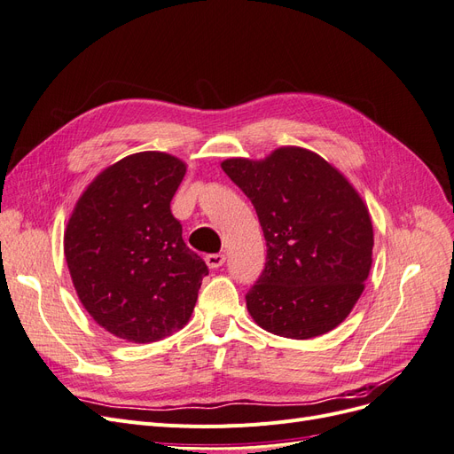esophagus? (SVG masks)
<instances>
[{"mask_svg":"<svg viewBox=\"0 0 454 454\" xmlns=\"http://www.w3.org/2000/svg\"><path fill=\"white\" fill-rule=\"evenodd\" d=\"M223 263H225V255L223 254L206 255V265H208L210 269H219Z\"/></svg>","mask_w":454,"mask_h":454,"instance_id":"obj_1","label":"esophagus"}]
</instances>
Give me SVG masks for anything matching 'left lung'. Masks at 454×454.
<instances>
[{"instance_id": "8db88e82", "label": "left lung", "mask_w": 454, "mask_h": 454, "mask_svg": "<svg viewBox=\"0 0 454 454\" xmlns=\"http://www.w3.org/2000/svg\"><path fill=\"white\" fill-rule=\"evenodd\" d=\"M223 172L248 197L267 263L246 307L269 333L310 339L332 332L360 299L373 263L364 199L333 164L287 145L261 160L227 159Z\"/></svg>"}]
</instances>
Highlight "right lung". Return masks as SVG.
<instances>
[{"label":"right lung","mask_w":454,"mask_h":454,"mask_svg":"<svg viewBox=\"0 0 454 454\" xmlns=\"http://www.w3.org/2000/svg\"><path fill=\"white\" fill-rule=\"evenodd\" d=\"M185 170L160 151L129 155L94 177L67 219L64 254L81 305L129 342L182 329L208 274L170 210Z\"/></svg>","instance_id":"add662e5"}]
</instances>
